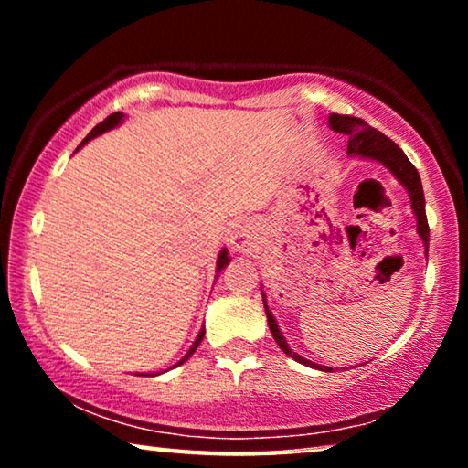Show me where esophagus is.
Here are the masks:
<instances>
[{"label":"esophagus","mask_w":468,"mask_h":468,"mask_svg":"<svg viewBox=\"0 0 468 468\" xmlns=\"http://www.w3.org/2000/svg\"><path fill=\"white\" fill-rule=\"evenodd\" d=\"M233 245L237 250L248 251L250 245H251V235L248 231H237L235 237H233Z\"/></svg>","instance_id":"esophagus-1"}]
</instances>
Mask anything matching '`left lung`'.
Instances as JSON below:
<instances>
[{
  "instance_id": "obj_1",
  "label": "left lung",
  "mask_w": 468,
  "mask_h": 468,
  "mask_svg": "<svg viewBox=\"0 0 468 468\" xmlns=\"http://www.w3.org/2000/svg\"><path fill=\"white\" fill-rule=\"evenodd\" d=\"M330 128L335 132L346 133V136H348L346 153L348 154L374 158V161L382 163L384 167L390 169L392 176L407 187V192L410 196V206H413L415 217H417V231H419V235H421V239L425 241V251H430V250H427V241H430V225H427V217H425V196H423L421 177H419L415 165L409 161L407 154L399 148V144H394L390 138L384 136L382 132L371 128V125H367L366 122L359 120V117L332 113L330 115ZM266 318H268V326H271V332H272V336L276 340V345H279L282 351L289 355V357H292L299 363H305V366H310V367L322 369L320 366H315V363L299 357L297 353L291 351L287 340H284L279 326H276L274 315L271 314L268 307H266ZM324 371H326V369H324Z\"/></svg>"
}]
</instances>
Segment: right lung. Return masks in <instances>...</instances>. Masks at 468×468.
<instances>
[{"label":"right lung","mask_w":468,"mask_h":468,"mask_svg":"<svg viewBox=\"0 0 468 468\" xmlns=\"http://www.w3.org/2000/svg\"><path fill=\"white\" fill-rule=\"evenodd\" d=\"M123 120V113H120V111H117V113H111L109 117H107V120L105 122H101L99 125H94V128H92V132L89 133V136H86L84 140H82V144H86V142H89V140H92V138H97V136H101V133L102 132H107V130H111V128H115V125L117 123H120ZM80 144V146H82ZM80 146H78V148H80ZM229 264V256H227V250H223V251H220V256H218V262H217V272H220V271H223V268ZM202 338H204V330L200 332V335H197V338H196V343L192 345V348H189V351H187V355H186V357L184 359H181L179 363H177V366H181V363H184V361H187L189 357H192V355L196 353V348H197V345H200L202 343Z\"/></svg>","instance_id":"right-lung-1"}]
</instances>
